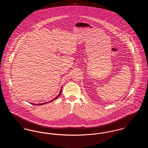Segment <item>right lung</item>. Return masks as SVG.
Instances as JSON below:
<instances>
[{
  "instance_id": "obj_1",
  "label": "right lung",
  "mask_w": 148,
  "mask_h": 148,
  "mask_svg": "<svg viewBox=\"0 0 148 148\" xmlns=\"http://www.w3.org/2000/svg\"><path fill=\"white\" fill-rule=\"evenodd\" d=\"M61 92H62V88H61V90H60V92H59V94H58V95L54 99H53V100H50V101H48V102H46V103H41V104H38V105H39V106H40V105H42V104H47V103H50V102H51V101H53V100H54L55 99H56L58 98L59 96H60V94H61ZM30 104H33V105H36L35 104H34V103H30Z\"/></svg>"
}]
</instances>
